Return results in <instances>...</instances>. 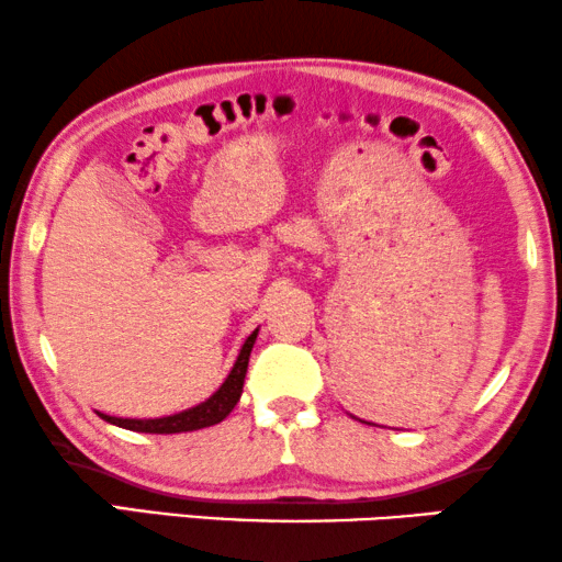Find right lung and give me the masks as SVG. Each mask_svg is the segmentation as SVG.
I'll list each match as a JSON object with an SVG mask.
<instances>
[{
  "instance_id": "right-lung-1",
  "label": "right lung",
  "mask_w": 562,
  "mask_h": 562,
  "mask_svg": "<svg viewBox=\"0 0 562 562\" xmlns=\"http://www.w3.org/2000/svg\"><path fill=\"white\" fill-rule=\"evenodd\" d=\"M259 328L249 334L247 341L239 349V357H236L232 371L224 379V384L218 386L216 392L211 394L209 400L201 402V405L188 407L183 413L165 415V417H147V420H137V417H112L99 413L101 420L116 425V428L134 430V432H157V436H172V432H193L201 428H211V425H218L224 417L236 407V402L241 397L244 390V376H247L249 367V353L255 349Z\"/></svg>"
}]
</instances>
